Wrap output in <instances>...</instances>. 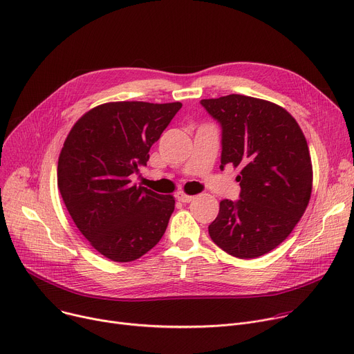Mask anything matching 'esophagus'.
<instances>
[{"instance_id": "esophagus-1", "label": "esophagus", "mask_w": 354, "mask_h": 354, "mask_svg": "<svg viewBox=\"0 0 354 354\" xmlns=\"http://www.w3.org/2000/svg\"><path fill=\"white\" fill-rule=\"evenodd\" d=\"M176 197H177V200L181 201V203H189V201L194 200V196H188V194H185V193H183V192H178V193L176 194Z\"/></svg>"}]
</instances>
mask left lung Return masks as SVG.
<instances>
[{"label": "left lung", "instance_id": "1", "mask_svg": "<svg viewBox=\"0 0 354 354\" xmlns=\"http://www.w3.org/2000/svg\"><path fill=\"white\" fill-rule=\"evenodd\" d=\"M221 126V166L238 167L236 201L223 200L208 234L227 254L258 258L288 238L312 193V162L305 136L283 107L228 95L203 99Z\"/></svg>", "mask_w": 354, "mask_h": 354}]
</instances>
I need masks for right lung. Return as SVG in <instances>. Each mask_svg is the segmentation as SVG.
Returning <instances> with one entry per match:
<instances>
[{
    "label": "right lung",
    "mask_w": 354,
    "mask_h": 354,
    "mask_svg": "<svg viewBox=\"0 0 354 354\" xmlns=\"http://www.w3.org/2000/svg\"><path fill=\"white\" fill-rule=\"evenodd\" d=\"M181 109L180 102H112L80 118L64 143L58 188L91 245L115 262L149 252L166 232L171 196L131 184L149 151Z\"/></svg>",
    "instance_id": "add662e5"
}]
</instances>
